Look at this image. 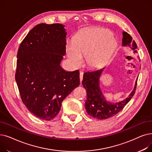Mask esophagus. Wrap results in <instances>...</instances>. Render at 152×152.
<instances>
[{"instance_id":"1","label":"esophagus","mask_w":152,"mask_h":152,"mask_svg":"<svg viewBox=\"0 0 152 152\" xmlns=\"http://www.w3.org/2000/svg\"><path fill=\"white\" fill-rule=\"evenodd\" d=\"M80 82L81 83L83 81V71L80 72Z\"/></svg>"}]
</instances>
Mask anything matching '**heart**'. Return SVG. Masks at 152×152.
I'll list each match as a JSON object with an SVG mask.
<instances>
[{"label": "heart", "instance_id": "obj_1", "mask_svg": "<svg viewBox=\"0 0 152 152\" xmlns=\"http://www.w3.org/2000/svg\"><path fill=\"white\" fill-rule=\"evenodd\" d=\"M115 46L108 30L90 28L83 31L67 47V55L74 67L81 64L83 56L90 67L101 65L111 56Z\"/></svg>", "mask_w": 152, "mask_h": 152}]
</instances>
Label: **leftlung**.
<instances>
[{
    "instance_id": "8db88e82",
    "label": "left lung",
    "mask_w": 152,
    "mask_h": 152,
    "mask_svg": "<svg viewBox=\"0 0 152 152\" xmlns=\"http://www.w3.org/2000/svg\"><path fill=\"white\" fill-rule=\"evenodd\" d=\"M122 45L129 47L134 53H137V46L134 40L126 31H123ZM104 68L85 72L82 84L87 92V99L85 109L88 115L97 119H107L114 116L122 110L135 94L137 82L134 90L126 99L122 101L110 103L105 99L99 87V77Z\"/></svg>"
}]
</instances>
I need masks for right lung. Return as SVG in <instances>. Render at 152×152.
I'll return each mask as SVG.
<instances>
[{"mask_svg":"<svg viewBox=\"0 0 152 152\" xmlns=\"http://www.w3.org/2000/svg\"><path fill=\"white\" fill-rule=\"evenodd\" d=\"M64 26L40 23L23 39L17 52L15 80L23 103L40 119L50 121L61 103L80 83V71L63 70L66 53Z\"/></svg>","mask_w":152,"mask_h":152,"instance_id":"1","label":"right lung"}]
</instances>
